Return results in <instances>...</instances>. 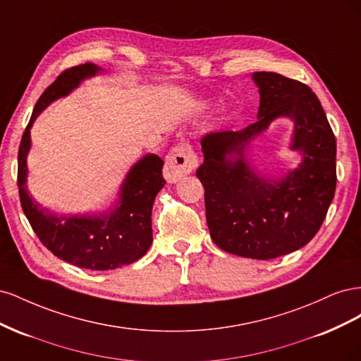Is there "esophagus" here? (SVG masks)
I'll use <instances>...</instances> for the list:
<instances>
[{"label": "esophagus", "mask_w": 361, "mask_h": 361, "mask_svg": "<svg viewBox=\"0 0 361 361\" xmlns=\"http://www.w3.org/2000/svg\"><path fill=\"white\" fill-rule=\"evenodd\" d=\"M197 155L194 154L190 145L180 143L174 146L166 162V174L169 180L176 182L185 174L192 173V170L197 167Z\"/></svg>", "instance_id": "esophagus-1"}]
</instances>
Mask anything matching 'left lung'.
I'll use <instances>...</instances> for the list:
<instances>
[{
    "mask_svg": "<svg viewBox=\"0 0 361 361\" xmlns=\"http://www.w3.org/2000/svg\"><path fill=\"white\" fill-rule=\"evenodd\" d=\"M259 89L257 122L200 140L206 221L221 250L248 259L285 256L319 231L336 191V138L310 87L276 72L251 75ZM294 123L290 148L302 162L283 177H267L250 164V143L276 118Z\"/></svg>",
    "mask_w": 361,
    "mask_h": 361,
    "instance_id": "left-lung-1",
    "label": "left lung"
}]
</instances>
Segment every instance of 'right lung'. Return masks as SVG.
<instances>
[{
  "instance_id": "add662e5",
  "label": "right lung",
  "mask_w": 361,
  "mask_h": 361,
  "mask_svg": "<svg viewBox=\"0 0 361 361\" xmlns=\"http://www.w3.org/2000/svg\"><path fill=\"white\" fill-rule=\"evenodd\" d=\"M102 72L93 63L63 72L39 97L18 152L19 197L32 231L54 256L93 271L129 265L147 253L154 241L152 207L166 185L164 161L154 154L138 159L126 173L117 200L108 211L71 215L52 212L32 199L27 187V157L31 149V128L39 114L54 101L69 96L84 80Z\"/></svg>"
}]
</instances>
